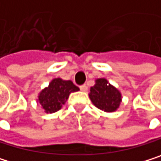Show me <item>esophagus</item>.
Segmentation results:
<instances>
[{
  "label": "esophagus",
  "mask_w": 161,
  "mask_h": 161,
  "mask_svg": "<svg viewBox=\"0 0 161 161\" xmlns=\"http://www.w3.org/2000/svg\"><path fill=\"white\" fill-rule=\"evenodd\" d=\"M80 89L81 91L85 92V91H87V90H88V87H87V85H86V84H82V85H80Z\"/></svg>",
  "instance_id": "1"
}]
</instances>
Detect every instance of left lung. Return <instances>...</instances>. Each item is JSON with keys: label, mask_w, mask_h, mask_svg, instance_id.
I'll use <instances>...</instances> for the list:
<instances>
[{"label": "left lung", "mask_w": 161, "mask_h": 161, "mask_svg": "<svg viewBox=\"0 0 161 161\" xmlns=\"http://www.w3.org/2000/svg\"><path fill=\"white\" fill-rule=\"evenodd\" d=\"M89 97L96 107L105 112L116 111L121 102L119 91L105 79H97L96 80V84L90 89Z\"/></svg>", "instance_id": "1"}]
</instances>
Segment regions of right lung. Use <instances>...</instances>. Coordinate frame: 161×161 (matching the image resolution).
Wrapping results in <instances>:
<instances>
[{
	"mask_svg": "<svg viewBox=\"0 0 161 161\" xmlns=\"http://www.w3.org/2000/svg\"><path fill=\"white\" fill-rule=\"evenodd\" d=\"M79 90L80 88L71 80L54 79L49 83V86L40 93L39 102L46 113H55L62 108L70 93Z\"/></svg>",
	"mask_w": 161,
	"mask_h": 161,
	"instance_id": "obj_1",
	"label": "right lung"
}]
</instances>
